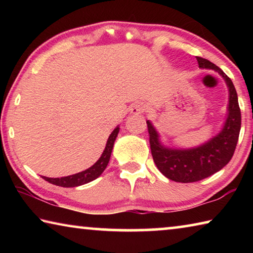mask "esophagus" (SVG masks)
Returning a JSON list of instances; mask_svg holds the SVG:
<instances>
[{"mask_svg":"<svg viewBox=\"0 0 253 253\" xmlns=\"http://www.w3.org/2000/svg\"><path fill=\"white\" fill-rule=\"evenodd\" d=\"M145 111V105L143 102H136V104L131 107L130 114L131 115H140Z\"/></svg>","mask_w":253,"mask_h":253,"instance_id":"1","label":"esophagus"}]
</instances>
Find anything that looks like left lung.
Listing matches in <instances>:
<instances>
[{
    "mask_svg": "<svg viewBox=\"0 0 253 253\" xmlns=\"http://www.w3.org/2000/svg\"><path fill=\"white\" fill-rule=\"evenodd\" d=\"M196 60L201 69L216 71L228 87V113L221 130L199 146L175 148L165 146L156 128L147 121L154 163L164 176L178 183L198 182L223 169L233 156L241 129V111L233 83L211 61L201 57H196Z\"/></svg>",
    "mask_w": 253,
    "mask_h": 253,
    "instance_id": "1",
    "label": "left lung"
}]
</instances>
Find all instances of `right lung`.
I'll list each match as a JSON object with an SVG mask.
<instances>
[{"mask_svg":"<svg viewBox=\"0 0 253 253\" xmlns=\"http://www.w3.org/2000/svg\"><path fill=\"white\" fill-rule=\"evenodd\" d=\"M119 132V125L115 128L113 132L109 135L108 139H107V144L106 147L102 152L101 156L99 157L95 164L90 168L83 170V172H79L74 175H69V176H65V177H46V176H42V178H44L45 181H48L51 184H54V185L58 186H62V187H76V186H80L84 185V184H87L89 182L93 181L97 177H99L102 174V172L106 169L107 165H108L109 160H110V155L111 152H113V147L115 144V140L117 138V135Z\"/></svg>","mask_w":253,"mask_h":253,"instance_id":"right-lung-1","label":"right lung"}]
</instances>
